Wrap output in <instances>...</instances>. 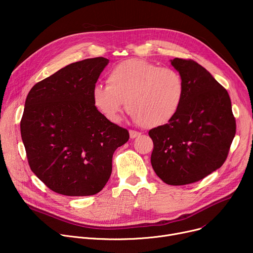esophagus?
<instances>
[{
	"instance_id": "esophagus-1",
	"label": "esophagus",
	"mask_w": 253,
	"mask_h": 253,
	"mask_svg": "<svg viewBox=\"0 0 253 253\" xmlns=\"http://www.w3.org/2000/svg\"><path fill=\"white\" fill-rule=\"evenodd\" d=\"M129 135H130V138H136V137H139L141 133L135 130H129Z\"/></svg>"
}]
</instances>
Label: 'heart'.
I'll use <instances>...</instances> for the list:
<instances>
[{"mask_svg":"<svg viewBox=\"0 0 253 253\" xmlns=\"http://www.w3.org/2000/svg\"><path fill=\"white\" fill-rule=\"evenodd\" d=\"M105 82L106 86H93L91 98L95 109L114 123L120 120L125 101L127 112L140 126L160 127L176 116L183 100L181 75L141 58L118 63Z\"/></svg>","mask_w":253,"mask_h":253,"instance_id":"obj_1","label":"heart"}]
</instances>
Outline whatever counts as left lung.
<instances>
[{
	"label": "left lung",
	"mask_w": 253,
	"mask_h": 253,
	"mask_svg": "<svg viewBox=\"0 0 253 253\" xmlns=\"http://www.w3.org/2000/svg\"><path fill=\"white\" fill-rule=\"evenodd\" d=\"M184 95L176 116L149 131L154 142L151 163L170 185L199 181L221 167L236 134V120L225 90L202 65L174 58Z\"/></svg>",
	"instance_id": "1"
}]
</instances>
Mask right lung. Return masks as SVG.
I'll list each match as a JSON object with an SVG mask.
<instances>
[{
	"label": "right lung",
	"instance_id": "1",
	"mask_svg": "<svg viewBox=\"0 0 253 253\" xmlns=\"http://www.w3.org/2000/svg\"><path fill=\"white\" fill-rule=\"evenodd\" d=\"M104 57L66 65L37 83L26 97L21 138L32 171L64 196L99 193L112 173L114 152L129 139L93 105L91 91Z\"/></svg>",
	"mask_w": 253,
	"mask_h": 253
}]
</instances>
